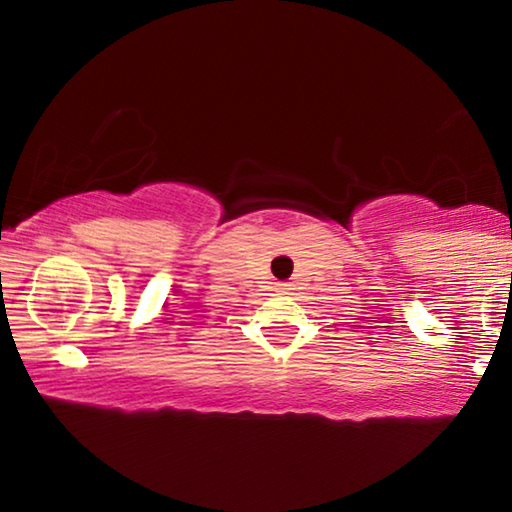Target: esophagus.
<instances>
[{
	"instance_id": "obj_1",
	"label": "esophagus",
	"mask_w": 512,
	"mask_h": 512,
	"mask_svg": "<svg viewBox=\"0 0 512 512\" xmlns=\"http://www.w3.org/2000/svg\"><path fill=\"white\" fill-rule=\"evenodd\" d=\"M280 289H284V291H287V289H289V284H280Z\"/></svg>"
}]
</instances>
